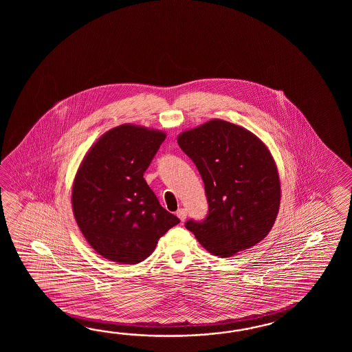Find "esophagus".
<instances>
[{
	"label": "esophagus",
	"mask_w": 352,
	"mask_h": 352,
	"mask_svg": "<svg viewBox=\"0 0 352 352\" xmlns=\"http://www.w3.org/2000/svg\"><path fill=\"white\" fill-rule=\"evenodd\" d=\"M176 215H177V217H179V220H181V221H185V219H186V217H187L186 210H185V209L177 210V212H176Z\"/></svg>",
	"instance_id": "esophagus-1"
}]
</instances>
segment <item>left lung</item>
Here are the masks:
<instances>
[{
  "label": "left lung",
  "instance_id": "obj_1",
  "mask_svg": "<svg viewBox=\"0 0 352 352\" xmlns=\"http://www.w3.org/2000/svg\"><path fill=\"white\" fill-rule=\"evenodd\" d=\"M177 143L205 184L208 217L185 224L202 247L229 258L264 239L280 204L277 165L268 147L250 131L223 120L184 131Z\"/></svg>",
  "mask_w": 352,
  "mask_h": 352
}]
</instances>
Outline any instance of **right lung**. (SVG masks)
<instances>
[{"label":"right lung","instance_id":"add662e5","mask_svg":"<svg viewBox=\"0 0 352 352\" xmlns=\"http://www.w3.org/2000/svg\"><path fill=\"white\" fill-rule=\"evenodd\" d=\"M166 133L122 124L98 138L75 175L72 205L76 224L98 254L137 264L179 223L143 179Z\"/></svg>","mask_w":352,"mask_h":352}]
</instances>
